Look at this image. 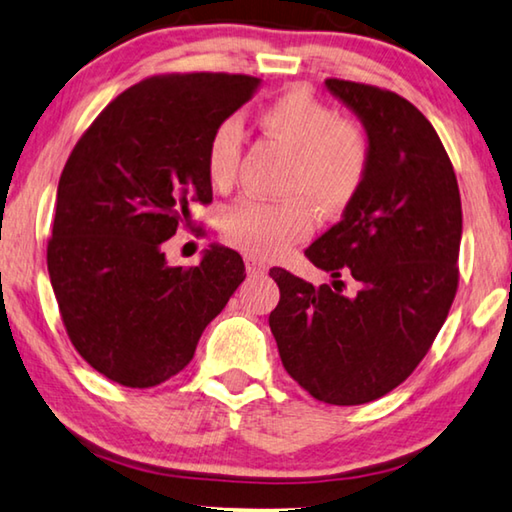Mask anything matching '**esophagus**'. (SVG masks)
Segmentation results:
<instances>
[{"label":"esophagus","instance_id":"34e87169","mask_svg":"<svg viewBox=\"0 0 512 512\" xmlns=\"http://www.w3.org/2000/svg\"><path fill=\"white\" fill-rule=\"evenodd\" d=\"M245 267H247V274H249V276H261V274H265V272H267L265 263L256 261V258H251V256H247V258H245Z\"/></svg>","mask_w":512,"mask_h":512}]
</instances>
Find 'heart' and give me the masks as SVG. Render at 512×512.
Wrapping results in <instances>:
<instances>
[{
  "label": "heart",
  "mask_w": 512,
  "mask_h": 512,
  "mask_svg": "<svg viewBox=\"0 0 512 512\" xmlns=\"http://www.w3.org/2000/svg\"><path fill=\"white\" fill-rule=\"evenodd\" d=\"M258 124L292 154L288 201L270 204L242 197L222 215L224 240L249 256H279L313 229V211L342 215L363 190L370 170V142L354 122L304 88L283 92L258 113ZM240 163V127L224 120L206 147V174L215 188H229Z\"/></svg>",
  "instance_id": "b5f03b06"
}]
</instances>
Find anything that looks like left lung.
Instances as JSON below:
<instances>
[{
    "label": "left lung",
    "mask_w": 512,
    "mask_h": 512,
    "mask_svg": "<svg viewBox=\"0 0 512 512\" xmlns=\"http://www.w3.org/2000/svg\"><path fill=\"white\" fill-rule=\"evenodd\" d=\"M324 88L363 124L370 170L342 220L306 249L335 290L272 267L281 299L270 329L301 388L358 406L406 381L445 324L463 211L445 147L413 104L354 81L326 79ZM340 273L359 283L356 296L337 290Z\"/></svg>",
    "instance_id": "8db88e82"
}]
</instances>
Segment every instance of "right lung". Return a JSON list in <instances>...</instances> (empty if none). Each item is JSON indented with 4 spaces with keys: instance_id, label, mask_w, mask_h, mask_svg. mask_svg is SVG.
Here are the masks:
<instances>
[{
    "instance_id": "1",
    "label": "right lung",
    "mask_w": 512,
    "mask_h": 512,
    "mask_svg": "<svg viewBox=\"0 0 512 512\" xmlns=\"http://www.w3.org/2000/svg\"><path fill=\"white\" fill-rule=\"evenodd\" d=\"M245 74H165L108 104L63 167L47 270L72 345L127 388L179 374L245 281L238 251L213 242L195 267L163 242L208 204L211 133L254 97Z\"/></svg>"
}]
</instances>
